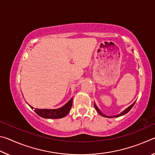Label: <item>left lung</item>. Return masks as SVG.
Instances as JSON below:
<instances>
[{"instance_id": "8db88e82", "label": "left lung", "mask_w": 155, "mask_h": 155, "mask_svg": "<svg viewBox=\"0 0 155 155\" xmlns=\"http://www.w3.org/2000/svg\"><path fill=\"white\" fill-rule=\"evenodd\" d=\"M135 103H135H133L132 104H131L130 106L128 107V108H127V109H126L125 110H124V111H123L122 113H120V114L119 115H115V116H107V115H104V114H103V113H102V112L101 111V110H100V109H98V107L96 106V104L95 103H94V107H95L96 110L97 111H98V114H99L100 115H101L102 116L105 117H109V118H111V117H119V116H121V115H124V114H127V113H128V111H129L131 109H132V107H133V105H134Z\"/></svg>"}]
</instances>
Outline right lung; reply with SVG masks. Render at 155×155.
I'll use <instances>...</instances> for the list:
<instances>
[{"label": "right lung", "mask_w": 155, "mask_h": 155, "mask_svg": "<svg viewBox=\"0 0 155 155\" xmlns=\"http://www.w3.org/2000/svg\"><path fill=\"white\" fill-rule=\"evenodd\" d=\"M73 98L70 100L68 103L61 108L55 109H35V112L40 117L44 118L50 119H58L65 117L70 111L72 105ZM29 105V104H28ZM31 109H34L33 107L29 105Z\"/></svg>", "instance_id": "add662e5"}]
</instances>
